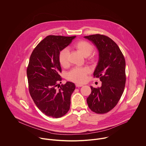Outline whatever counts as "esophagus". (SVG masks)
Instances as JSON below:
<instances>
[{"label": "esophagus", "instance_id": "1", "mask_svg": "<svg viewBox=\"0 0 146 146\" xmlns=\"http://www.w3.org/2000/svg\"><path fill=\"white\" fill-rule=\"evenodd\" d=\"M75 86H76V87H82V86H83L82 84H76Z\"/></svg>", "mask_w": 146, "mask_h": 146}]
</instances>
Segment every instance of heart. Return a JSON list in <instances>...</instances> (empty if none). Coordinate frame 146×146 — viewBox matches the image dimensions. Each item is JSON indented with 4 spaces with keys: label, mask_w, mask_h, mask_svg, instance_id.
<instances>
[{
    "label": "heart",
    "mask_w": 146,
    "mask_h": 146,
    "mask_svg": "<svg viewBox=\"0 0 146 146\" xmlns=\"http://www.w3.org/2000/svg\"><path fill=\"white\" fill-rule=\"evenodd\" d=\"M73 48L78 50L84 56H88L94 51V46L89 42L85 40H80L73 45ZM59 62L60 65L64 67L68 66V50L67 49H62L58 55ZM90 60L92 63H95L97 60V56L92 55L90 57ZM89 73V69L87 67H75L70 71L67 74V79L78 83H82L86 80V76Z\"/></svg>",
    "instance_id": "b5f03b06"
}]
</instances>
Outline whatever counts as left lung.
<instances>
[{
	"label": "left lung",
	"mask_w": 146,
	"mask_h": 146,
	"mask_svg": "<svg viewBox=\"0 0 146 146\" xmlns=\"http://www.w3.org/2000/svg\"><path fill=\"white\" fill-rule=\"evenodd\" d=\"M99 51V60L94 78L102 82L100 88L91 87L87 99L90 109L97 114H104L113 109L122 96L126 83L125 59L117 44L108 36L96 34L85 36Z\"/></svg>",
	"instance_id": "left-lung-1"
}]
</instances>
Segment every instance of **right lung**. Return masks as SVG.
<instances>
[{"mask_svg":"<svg viewBox=\"0 0 146 146\" xmlns=\"http://www.w3.org/2000/svg\"><path fill=\"white\" fill-rule=\"evenodd\" d=\"M76 36L50 35L32 51L27 70L30 95L37 108L45 115L60 118L69 110L74 83H61L62 69L59 52Z\"/></svg>","mask_w":146,"mask_h":146,"instance_id":"right-lung-1","label":"right lung"}]
</instances>
